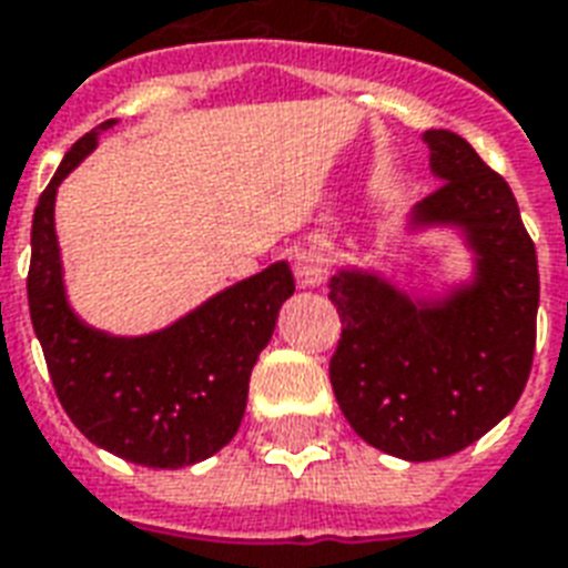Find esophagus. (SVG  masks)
I'll return each mask as SVG.
<instances>
[{
    "mask_svg": "<svg viewBox=\"0 0 568 568\" xmlns=\"http://www.w3.org/2000/svg\"><path fill=\"white\" fill-rule=\"evenodd\" d=\"M293 272L302 287H320L328 272V261L320 248H298L293 254Z\"/></svg>",
    "mask_w": 568,
    "mask_h": 568,
    "instance_id": "34e87169",
    "label": "esophagus"
}]
</instances>
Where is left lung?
<instances>
[{
  "instance_id": "left-lung-1",
  "label": "left lung",
  "mask_w": 568,
  "mask_h": 568,
  "mask_svg": "<svg viewBox=\"0 0 568 568\" xmlns=\"http://www.w3.org/2000/svg\"><path fill=\"white\" fill-rule=\"evenodd\" d=\"M424 139L444 183L415 222L465 227L477 284L444 305H415L358 272L328 284L344 325L328 362L337 406L364 442L408 463L465 450L513 412L534 367L539 307L534 240L507 180L463 135Z\"/></svg>"
}]
</instances>
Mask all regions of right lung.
Masks as SVG:
<instances>
[{
  "instance_id": "right-lung-1",
  "label": "right lung",
  "mask_w": 568,
  "mask_h": 568,
  "mask_svg": "<svg viewBox=\"0 0 568 568\" xmlns=\"http://www.w3.org/2000/svg\"><path fill=\"white\" fill-rule=\"evenodd\" d=\"M112 124L94 126L64 153L34 206L29 314L52 388L79 433L126 463L183 468L236 435L252 367L296 284L287 263H275L148 337H112L82 323L64 298L52 204L61 180Z\"/></svg>"
}]
</instances>
